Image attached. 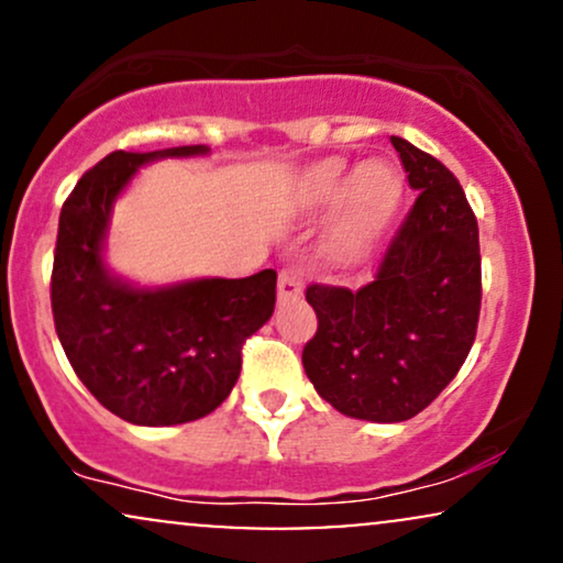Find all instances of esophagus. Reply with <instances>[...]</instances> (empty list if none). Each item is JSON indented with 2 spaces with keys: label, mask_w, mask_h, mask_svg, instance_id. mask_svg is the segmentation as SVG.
Segmentation results:
<instances>
[{
  "label": "esophagus",
  "mask_w": 563,
  "mask_h": 563,
  "mask_svg": "<svg viewBox=\"0 0 563 563\" xmlns=\"http://www.w3.org/2000/svg\"><path fill=\"white\" fill-rule=\"evenodd\" d=\"M303 288V277L301 269L296 267H283L280 277H277V299L280 301H294L301 296Z\"/></svg>",
  "instance_id": "esophagus-1"
}]
</instances>
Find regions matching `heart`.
<instances>
[{
  "instance_id": "heart-1",
  "label": "heart",
  "mask_w": 563,
  "mask_h": 563,
  "mask_svg": "<svg viewBox=\"0 0 563 563\" xmlns=\"http://www.w3.org/2000/svg\"><path fill=\"white\" fill-rule=\"evenodd\" d=\"M341 196L331 249L339 256H357L384 232L402 196V179L386 164H367L349 177L344 161H325L303 177L301 200L328 206Z\"/></svg>"
}]
</instances>
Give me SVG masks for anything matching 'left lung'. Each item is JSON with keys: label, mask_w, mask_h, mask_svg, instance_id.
<instances>
[{"label": "left lung", "mask_w": 563, "mask_h": 563, "mask_svg": "<svg viewBox=\"0 0 563 563\" xmlns=\"http://www.w3.org/2000/svg\"><path fill=\"white\" fill-rule=\"evenodd\" d=\"M418 190L371 283L349 290L312 283L318 333L303 371L344 416L397 423L418 416L466 363L482 309L479 228L442 161L391 137Z\"/></svg>", "instance_id": "1"}]
</instances>
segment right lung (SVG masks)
Instances as JSON below:
<instances>
[{"mask_svg":"<svg viewBox=\"0 0 563 563\" xmlns=\"http://www.w3.org/2000/svg\"><path fill=\"white\" fill-rule=\"evenodd\" d=\"M196 153L206 147L113 151L81 174L57 224L49 280L57 339L97 402L137 426L187 423L217 410L241 376L245 339L275 309V269L164 290L129 288L106 273L100 249L115 196L147 161Z\"/></svg>","mask_w":563,"mask_h":563,"instance_id":"obj_1","label":"right lung"}]
</instances>
